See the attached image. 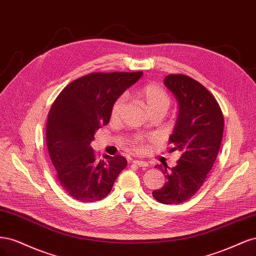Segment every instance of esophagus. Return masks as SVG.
I'll return each instance as SVG.
<instances>
[{
    "mask_svg": "<svg viewBox=\"0 0 256 256\" xmlns=\"http://www.w3.org/2000/svg\"><path fill=\"white\" fill-rule=\"evenodd\" d=\"M132 162L137 164L138 167H142L144 169H146L148 166H149V164H148V162H144V160H133Z\"/></svg>",
    "mask_w": 256,
    "mask_h": 256,
    "instance_id": "1",
    "label": "esophagus"
}]
</instances>
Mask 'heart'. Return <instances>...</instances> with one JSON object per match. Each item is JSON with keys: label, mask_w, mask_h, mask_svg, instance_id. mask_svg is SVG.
<instances>
[{"label": "heart", "mask_w": 256, "mask_h": 256, "mask_svg": "<svg viewBox=\"0 0 256 256\" xmlns=\"http://www.w3.org/2000/svg\"><path fill=\"white\" fill-rule=\"evenodd\" d=\"M137 96L144 102L148 110L150 112L154 110H164L166 112L170 105V98L168 94L158 84H146L137 90ZM124 107V98H118L114 102L110 110V118L117 119L121 114V112ZM130 149L135 152H142L144 150L142 138L135 137L130 140Z\"/></svg>", "instance_id": "1"}]
</instances>
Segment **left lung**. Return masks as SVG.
Segmentation results:
<instances>
[{
  "label": "left lung",
  "mask_w": 256,
  "mask_h": 256,
  "mask_svg": "<svg viewBox=\"0 0 256 256\" xmlns=\"http://www.w3.org/2000/svg\"><path fill=\"white\" fill-rule=\"evenodd\" d=\"M164 85L176 96L178 114L169 137L171 151H180L176 166L158 164L167 182L152 192L162 204L187 201L208 178L220 149L224 119L220 106L208 89L184 74H169Z\"/></svg>",
  "instance_id": "8db88e82"
}]
</instances>
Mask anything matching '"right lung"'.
Segmentation results:
<instances>
[{
  "label": "right lung",
  "mask_w": 256,
  "mask_h": 256,
  "mask_svg": "<svg viewBox=\"0 0 256 256\" xmlns=\"http://www.w3.org/2000/svg\"><path fill=\"white\" fill-rule=\"evenodd\" d=\"M142 76L90 73L66 86L54 101L46 122L48 150L60 186L73 199L102 200L126 167L121 155L98 160L90 144L96 132L110 122L114 102Z\"/></svg>",
  "instance_id": "add662e5"
}]
</instances>
